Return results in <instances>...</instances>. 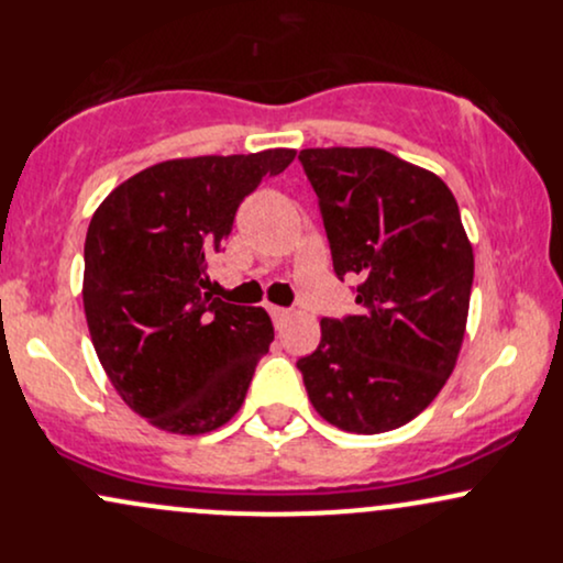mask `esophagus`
<instances>
[{
  "instance_id": "esophagus-1",
  "label": "esophagus",
  "mask_w": 563,
  "mask_h": 563,
  "mask_svg": "<svg viewBox=\"0 0 563 563\" xmlns=\"http://www.w3.org/2000/svg\"><path fill=\"white\" fill-rule=\"evenodd\" d=\"M269 314H273L277 331H283V325H286L288 318H290V309H286V307H269Z\"/></svg>"
}]
</instances>
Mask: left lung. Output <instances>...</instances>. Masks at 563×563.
Instances as JSON below:
<instances>
[{
    "mask_svg": "<svg viewBox=\"0 0 563 563\" xmlns=\"http://www.w3.org/2000/svg\"><path fill=\"white\" fill-rule=\"evenodd\" d=\"M299 161L335 277L360 280V309L322 318L318 349L296 367L335 429H399L442 389L466 333L474 251L457 200L437 174L378 147H309Z\"/></svg>",
    "mask_w": 563,
    "mask_h": 563,
    "instance_id": "obj_1",
    "label": "left lung"
}]
</instances>
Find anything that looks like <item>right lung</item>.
<instances>
[{
    "mask_svg": "<svg viewBox=\"0 0 563 563\" xmlns=\"http://www.w3.org/2000/svg\"><path fill=\"white\" fill-rule=\"evenodd\" d=\"M286 147L177 158L100 203L84 243V312L121 399L172 434H209L241 410L275 331L260 307L206 290L241 200L294 161Z\"/></svg>",
    "mask_w": 563,
    "mask_h": 563,
    "instance_id": "1",
    "label": "right lung"
}]
</instances>
